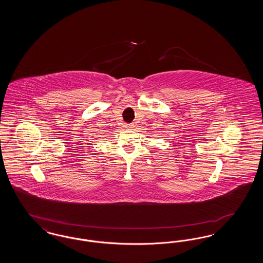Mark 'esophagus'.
<instances>
[{
	"mask_svg": "<svg viewBox=\"0 0 263 263\" xmlns=\"http://www.w3.org/2000/svg\"><path fill=\"white\" fill-rule=\"evenodd\" d=\"M124 129H133V127H134V125H132V124H124Z\"/></svg>",
	"mask_w": 263,
	"mask_h": 263,
	"instance_id": "obj_1",
	"label": "esophagus"
}]
</instances>
